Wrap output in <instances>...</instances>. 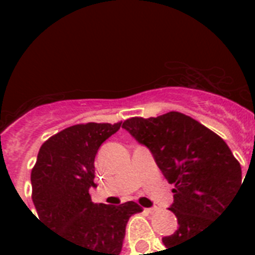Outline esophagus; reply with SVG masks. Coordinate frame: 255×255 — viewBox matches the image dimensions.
Segmentation results:
<instances>
[{
    "label": "esophagus",
    "mask_w": 255,
    "mask_h": 255,
    "mask_svg": "<svg viewBox=\"0 0 255 255\" xmlns=\"http://www.w3.org/2000/svg\"><path fill=\"white\" fill-rule=\"evenodd\" d=\"M145 213H149V214H153L157 212V208H147V209H144Z\"/></svg>",
    "instance_id": "esophagus-1"
}]
</instances>
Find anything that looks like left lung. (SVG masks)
<instances>
[{
  "mask_svg": "<svg viewBox=\"0 0 255 255\" xmlns=\"http://www.w3.org/2000/svg\"><path fill=\"white\" fill-rule=\"evenodd\" d=\"M123 128L152 152L174 186L169 210L178 229L163 238L167 249L204 232L242 185L241 165L228 144L190 116L170 111L157 118H131Z\"/></svg>",
  "mask_w": 255,
  "mask_h": 255,
  "instance_id": "left-lung-1",
  "label": "left lung"
}]
</instances>
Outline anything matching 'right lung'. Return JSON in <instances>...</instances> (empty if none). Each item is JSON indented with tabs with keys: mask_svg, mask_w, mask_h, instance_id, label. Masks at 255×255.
<instances>
[{
	"mask_svg": "<svg viewBox=\"0 0 255 255\" xmlns=\"http://www.w3.org/2000/svg\"><path fill=\"white\" fill-rule=\"evenodd\" d=\"M120 126L122 122L65 128L42 144L31 169V198L39 221L87 255H119L128 220L143 210L133 201L98 205L88 193L96 186V152Z\"/></svg>",
	"mask_w": 255,
	"mask_h": 255,
	"instance_id": "right-lung-1",
	"label": "right lung"
}]
</instances>
